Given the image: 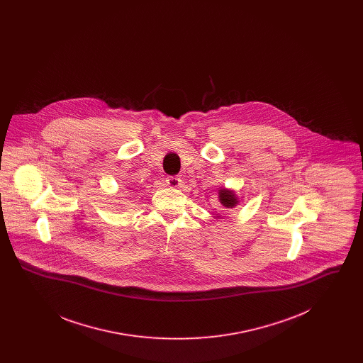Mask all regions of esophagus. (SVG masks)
Wrapping results in <instances>:
<instances>
[{
	"label": "esophagus",
	"instance_id": "esophagus-1",
	"mask_svg": "<svg viewBox=\"0 0 363 363\" xmlns=\"http://www.w3.org/2000/svg\"><path fill=\"white\" fill-rule=\"evenodd\" d=\"M166 184H167L170 188H178V186L181 185V178L177 177V175H170V177H167Z\"/></svg>",
	"mask_w": 363,
	"mask_h": 363
}]
</instances>
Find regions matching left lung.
<instances>
[{
  "instance_id": "1",
  "label": "left lung",
  "mask_w": 363,
  "mask_h": 363,
  "mask_svg": "<svg viewBox=\"0 0 363 363\" xmlns=\"http://www.w3.org/2000/svg\"><path fill=\"white\" fill-rule=\"evenodd\" d=\"M219 199H220L222 206L225 208L235 207L238 204L237 197H235V194L231 190L220 189V191H219Z\"/></svg>"
}]
</instances>
